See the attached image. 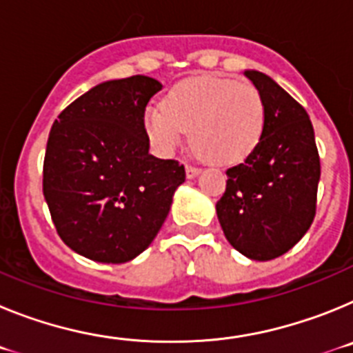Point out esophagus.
Masks as SVG:
<instances>
[{
    "instance_id": "1",
    "label": "esophagus",
    "mask_w": 353,
    "mask_h": 353,
    "mask_svg": "<svg viewBox=\"0 0 353 353\" xmlns=\"http://www.w3.org/2000/svg\"><path fill=\"white\" fill-rule=\"evenodd\" d=\"M185 173H187V179H196V176L201 173V170L196 166H185Z\"/></svg>"
}]
</instances>
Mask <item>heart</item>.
<instances>
[{"instance_id":"b5f03b06","label":"heart","mask_w":353,"mask_h":353,"mask_svg":"<svg viewBox=\"0 0 353 353\" xmlns=\"http://www.w3.org/2000/svg\"><path fill=\"white\" fill-rule=\"evenodd\" d=\"M143 121L159 154H173L189 130L198 157L232 166L244 161L260 143L265 105L252 84L196 76L174 84L162 108H146Z\"/></svg>"}]
</instances>
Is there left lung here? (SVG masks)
Here are the masks:
<instances>
[{
  "mask_svg": "<svg viewBox=\"0 0 353 353\" xmlns=\"http://www.w3.org/2000/svg\"><path fill=\"white\" fill-rule=\"evenodd\" d=\"M244 74L263 101V134L245 161L226 171V191L215 210L236 251L267 261L290 251L310 230L320 157L305 109L263 72Z\"/></svg>",
  "mask_w": 353,
  "mask_h": 353,
  "instance_id": "obj_1",
  "label": "left lung"
}]
</instances>
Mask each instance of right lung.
I'll list each match as a JSON object with an SVG mask.
<instances>
[{
    "mask_svg": "<svg viewBox=\"0 0 353 353\" xmlns=\"http://www.w3.org/2000/svg\"><path fill=\"white\" fill-rule=\"evenodd\" d=\"M154 77L97 84L60 113L43 159V198L56 232L84 258L125 263L141 254L185 182L176 161L150 154L148 101Z\"/></svg>",
    "mask_w": 353,
    "mask_h": 353,
    "instance_id": "add662e5",
    "label": "right lung"
}]
</instances>
